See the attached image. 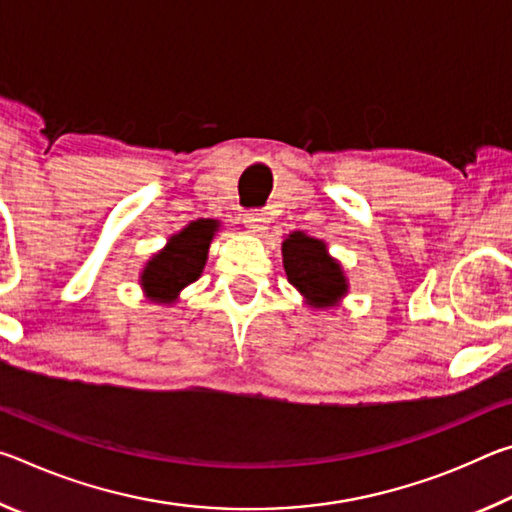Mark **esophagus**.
<instances>
[{
    "mask_svg": "<svg viewBox=\"0 0 512 512\" xmlns=\"http://www.w3.org/2000/svg\"><path fill=\"white\" fill-rule=\"evenodd\" d=\"M244 223H246V228L253 232V235H262V232L268 230V223L271 221H268V216L264 212L253 210V212H246Z\"/></svg>",
    "mask_w": 512,
    "mask_h": 512,
    "instance_id": "1",
    "label": "esophagus"
}]
</instances>
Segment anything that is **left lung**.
<instances>
[{
	"label": "left lung",
	"mask_w": 512,
	"mask_h": 512,
	"mask_svg": "<svg viewBox=\"0 0 512 512\" xmlns=\"http://www.w3.org/2000/svg\"><path fill=\"white\" fill-rule=\"evenodd\" d=\"M282 259L289 282L305 296L307 305L334 307L348 293L341 264L327 255V246L320 239L291 232L282 244Z\"/></svg>",
	"instance_id": "obj_1"
}]
</instances>
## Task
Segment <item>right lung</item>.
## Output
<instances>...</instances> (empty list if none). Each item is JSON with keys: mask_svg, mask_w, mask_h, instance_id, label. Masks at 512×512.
Instances as JSON below:
<instances>
[{"mask_svg": "<svg viewBox=\"0 0 512 512\" xmlns=\"http://www.w3.org/2000/svg\"><path fill=\"white\" fill-rule=\"evenodd\" d=\"M216 228L219 221L198 219L173 235L169 244L146 262L140 275L146 298L160 305L176 302L178 293L201 277Z\"/></svg>", "mask_w": 512, "mask_h": 512, "instance_id": "right-lung-1", "label": "right lung"}]
</instances>
